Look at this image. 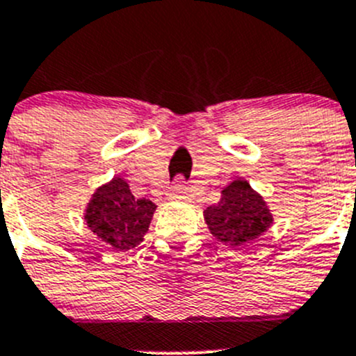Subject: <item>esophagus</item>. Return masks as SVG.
I'll return each mask as SVG.
<instances>
[{
    "label": "esophagus",
    "mask_w": 356,
    "mask_h": 356,
    "mask_svg": "<svg viewBox=\"0 0 356 356\" xmlns=\"http://www.w3.org/2000/svg\"><path fill=\"white\" fill-rule=\"evenodd\" d=\"M186 193H188V188H186L184 182L179 179V181H175V184L172 186V191L170 195H168V198H170V200H179V198H184Z\"/></svg>",
    "instance_id": "1"
}]
</instances>
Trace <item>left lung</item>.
Masks as SVG:
<instances>
[{"instance_id":"1","label":"left lung","mask_w":356,"mask_h":356,"mask_svg":"<svg viewBox=\"0 0 356 356\" xmlns=\"http://www.w3.org/2000/svg\"><path fill=\"white\" fill-rule=\"evenodd\" d=\"M211 234L225 245H244L270 228V209L248 181L235 179L223 188L221 200L204 211Z\"/></svg>"}]
</instances>
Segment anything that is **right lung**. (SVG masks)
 Masks as SVG:
<instances>
[{
    "label": "right lung",
    "mask_w": 356,
    "mask_h": 356,
    "mask_svg": "<svg viewBox=\"0 0 356 356\" xmlns=\"http://www.w3.org/2000/svg\"><path fill=\"white\" fill-rule=\"evenodd\" d=\"M156 205L135 198L124 179L114 177L92 193L84 219L89 230L118 251H129L144 241Z\"/></svg>",
    "instance_id": "right-lung-1"
}]
</instances>
